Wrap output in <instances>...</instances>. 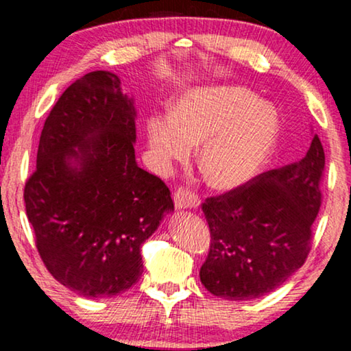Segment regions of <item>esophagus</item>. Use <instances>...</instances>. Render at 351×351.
Segmentation results:
<instances>
[{"instance_id":"34e87169","label":"esophagus","mask_w":351,"mask_h":351,"mask_svg":"<svg viewBox=\"0 0 351 351\" xmlns=\"http://www.w3.org/2000/svg\"><path fill=\"white\" fill-rule=\"evenodd\" d=\"M199 198L193 191L179 189L174 193V204L177 209H196L199 206Z\"/></svg>"}]
</instances>
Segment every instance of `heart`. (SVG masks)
<instances>
[{
	"mask_svg": "<svg viewBox=\"0 0 351 351\" xmlns=\"http://www.w3.org/2000/svg\"><path fill=\"white\" fill-rule=\"evenodd\" d=\"M280 137L271 105L243 86H206L176 100L171 117L153 114L147 142L161 171L189 160L199 147L198 165L215 190H234L251 182L270 160Z\"/></svg>",
	"mask_w": 351,
	"mask_h": 351,
	"instance_id": "heart-1",
	"label": "heart"
}]
</instances>
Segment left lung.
I'll use <instances>...</instances> for the list:
<instances>
[{"label": "left lung", "mask_w": 351, "mask_h": 351, "mask_svg": "<svg viewBox=\"0 0 351 351\" xmlns=\"http://www.w3.org/2000/svg\"><path fill=\"white\" fill-rule=\"evenodd\" d=\"M323 172L324 150L315 134L304 160L206 199L210 249L199 278L210 294L257 299L304 265L321 206Z\"/></svg>", "instance_id": "8db88e82"}]
</instances>
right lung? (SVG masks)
<instances>
[{
	"mask_svg": "<svg viewBox=\"0 0 351 351\" xmlns=\"http://www.w3.org/2000/svg\"><path fill=\"white\" fill-rule=\"evenodd\" d=\"M134 143V99L104 70L69 86L41 131L27 217L47 270L83 297L136 285L142 244L174 210L165 182L137 166Z\"/></svg>",
	"mask_w": 351,
	"mask_h": 351,
	"instance_id": "add662e5",
	"label": "right lung"
}]
</instances>
